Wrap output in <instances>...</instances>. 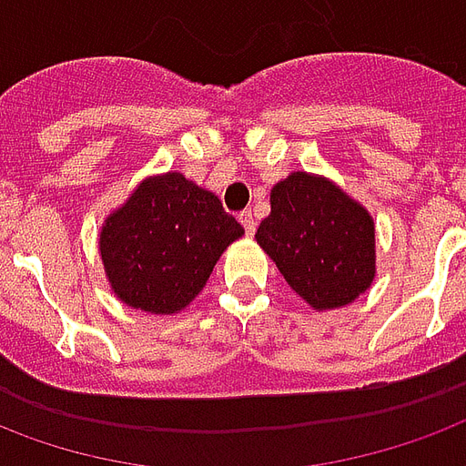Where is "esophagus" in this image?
Here are the masks:
<instances>
[{"label": "esophagus", "instance_id": "obj_1", "mask_svg": "<svg viewBox=\"0 0 466 466\" xmlns=\"http://www.w3.org/2000/svg\"><path fill=\"white\" fill-rule=\"evenodd\" d=\"M239 222H242L244 232L251 237V234H254V229H257V222H254V215H251V209H244L242 215H239Z\"/></svg>", "mask_w": 466, "mask_h": 466}]
</instances>
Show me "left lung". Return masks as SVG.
Masks as SVG:
<instances>
[{
	"label": "left lung",
	"instance_id": "1",
	"mask_svg": "<svg viewBox=\"0 0 466 466\" xmlns=\"http://www.w3.org/2000/svg\"><path fill=\"white\" fill-rule=\"evenodd\" d=\"M257 242L286 284L316 311L353 303L375 279V224L326 177L291 172L271 189Z\"/></svg>",
	"mask_w": 466,
	"mask_h": 466
}]
</instances>
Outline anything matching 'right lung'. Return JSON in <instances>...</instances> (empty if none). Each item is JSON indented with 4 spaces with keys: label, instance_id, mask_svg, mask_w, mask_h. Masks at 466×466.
I'll use <instances>...</instances> for the list:
<instances>
[{
    "label": "right lung",
    "instance_id": "obj_1",
    "mask_svg": "<svg viewBox=\"0 0 466 466\" xmlns=\"http://www.w3.org/2000/svg\"><path fill=\"white\" fill-rule=\"evenodd\" d=\"M244 227L182 172L147 177L106 217L103 268L113 294L140 311L170 316L205 289L222 251Z\"/></svg>",
    "mask_w": 466,
    "mask_h": 466
}]
</instances>
